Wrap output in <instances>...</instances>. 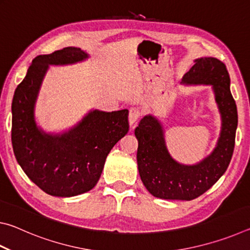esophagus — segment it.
Wrapping results in <instances>:
<instances>
[{
  "instance_id": "esophagus-1",
  "label": "esophagus",
  "mask_w": 250,
  "mask_h": 250,
  "mask_svg": "<svg viewBox=\"0 0 250 250\" xmlns=\"http://www.w3.org/2000/svg\"><path fill=\"white\" fill-rule=\"evenodd\" d=\"M140 115H141V113H140V111H139V109L131 108L130 111H129V125H133L135 122L139 120Z\"/></svg>"
}]
</instances>
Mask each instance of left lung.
Wrapping results in <instances>:
<instances>
[{"label": "left lung", "instance_id": "8db88e82", "mask_svg": "<svg viewBox=\"0 0 250 250\" xmlns=\"http://www.w3.org/2000/svg\"><path fill=\"white\" fill-rule=\"evenodd\" d=\"M182 83L213 87L222 117V130L217 145L208 156L194 166H184L168 153L159 120L151 115L141 119L134 130L139 142V174L147 191L163 200L191 201L205 193L226 172L235 146L238 116L225 64L214 57L195 59Z\"/></svg>", "mask_w": 250, "mask_h": 250}]
</instances>
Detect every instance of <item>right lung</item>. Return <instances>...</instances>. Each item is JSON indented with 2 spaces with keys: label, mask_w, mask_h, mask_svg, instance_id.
Returning a JSON list of instances; mask_svg holds the SVG:
<instances>
[{
  "label": "right lung",
  "mask_w": 250,
  "mask_h": 250,
  "mask_svg": "<svg viewBox=\"0 0 250 250\" xmlns=\"http://www.w3.org/2000/svg\"><path fill=\"white\" fill-rule=\"evenodd\" d=\"M88 58L65 47L33 59L12 101V145L15 158L32 182L53 196L70 197L94 188L107 155L129 131L126 109L92 110L67 132L46 133L36 125L34 108L49 65H69Z\"/></svg>",
  "instance_id": "1"
}]
</instances>
